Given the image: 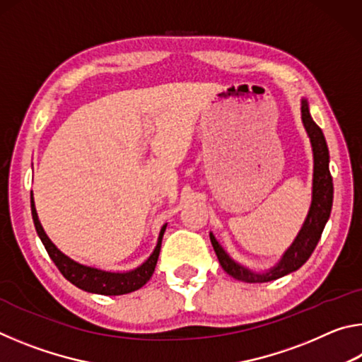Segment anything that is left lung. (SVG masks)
<instances>
[{"instance_id": "left-lung-1", "label": "left lung", "mask_w": 362, "mask_h": 362, "mask_svg": "<svg viewBox=\"0 0 362 362\" xmlns=\"http://www.w3.org/2000/svg\"><path fill=\"white\" fill-rule=\"evenodd\" d=\"M302 121L306 132H308L310 136L315 156L313 201H311L308 217H306L297 240L293 241L289 249H287V252L283 255V259H281L278 265L267 273L250 272V269L238 265L236 262H233L211 233V243L214 246V250H216L220 265H222V268L231 278H235L238 281H244V283H268V281L278 279L281 276H286V274L296 272V269L302 267L303 263L310 259V255L313 254L316 244L322 235L324 226H326L334 199V183L332 175H330L329 170V150L321 127L316 124L313 118H311L306 100H302Z\"/></svg>"}]
</instances>
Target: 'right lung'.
I'll return each mask as SVG.
<instances>
[{
    "mask_svg": "<svg viewBox=\"0 0 362 362\" xmlns=\"http://www.w3.org/2000/svg\"><path fill=\"white\" fill-rule=\"evenodd\" d=\"M30 199H32L30 203H32V216H33L36 233H38L41 243L45 244L49 257H51L52 262L56 263L59 272L62 273L64 278L69 279L71 284H75L76 287H79V289H83L86 292L100 293V296H122V293H129L140 289V287L146 284V281L151 278L153 272H155L158 257H159V250H161V240H163L164 230H166V225L163 226L161 233H159L158 244L155 250H153V254L150 255V259L145 263H142L139 268L127 273L102 272V269H97V268L79 265V263L73 262L65 254L60 252V250L54 246L52 241L49 240L45 230H42V226L38 220V214H36V209H35L33 194Z\"/></svg>",
    "mask_w": 362,
    "mask_h": 362,
    "instance_id": "right-lung-1",
    "label": "right lung"
}]
</instances>
